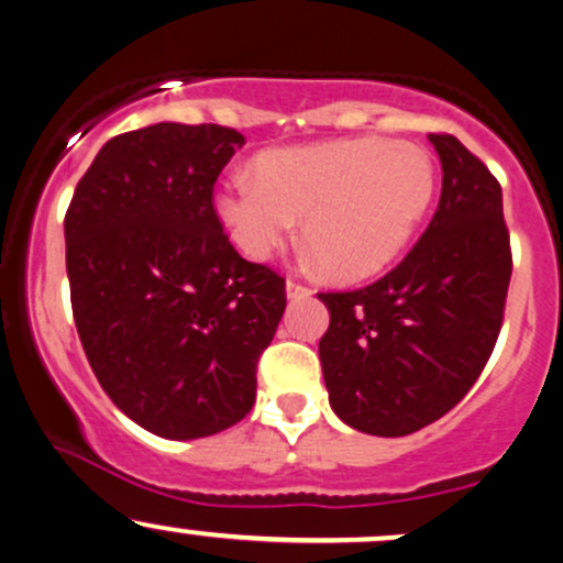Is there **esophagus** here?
<instances>
[{"instance_id":"1","label":"esophagus","mask_w":563,"mask_h":563,"mask_svg":"<svg viewBox=\"0 0 563 563\" xmlns=\"http://www.w3.org/2000/svg\"><path fill=\"white\" fill-rule=\"evenodd\" d=\"M310 295H313V289H310V287H302V284H297L292 279L287 282V297H289V300H302V297H310Z\"/></svg>"}]
</instances>
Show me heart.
<instances>
[{"label": "heart", "mask_w": 563, "mask_h": 563, "mask_svg": "<svg viewBox=\"0 0 563 563\" xmlns=\"http://www.w3.org/2000/svg\"><path fill=\"white\" fill-rule=\"evenodd\" d=\"M255 175H232L217 190V213L250 261H266L295 234L331 279L378 274L412 240L435 192L428 151L384 137H352L268 151Z\"/></svg>", "instance_id": "b5f03b06"}]
</instances>
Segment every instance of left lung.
<instances>
[{
	"mask_svg": "<svg viewBox=\"0 0 563 563\" xmlns=\"http://www.w3.org/2000/svg\"><path fill=\"white\" fill-rule=\"evenodd\" d=\"M441 200L384 279L318 295L329 405L360 433L397 439L443 418L473 388L501 331L511 279L501 185L454 135H428Z\"/></svg>",
	"mask_w": 563,
	"mask_h": 563,
	"instance_id": "1",
	"label": "left lung"
}]
</instances>
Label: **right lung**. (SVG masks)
<instances>
[{
  "instance_id": "add662e5",
  "label": "right lung",
  "mask_w": 563,
  "mask_h": 563,
  "mask_svg": "<svg viewBox=\"0 0 563 563\" xmlns=\"http://www.w3.org/2000/svg\"><path fill=\"white\" fill-rule=\"evenodd\" d=\"M245 135L158 122L103 143L65 217L86 357L130 420L169 441L232 428L284 316V279L242 258L213 183Z\"/></svg>"
}]
</instances>
